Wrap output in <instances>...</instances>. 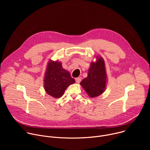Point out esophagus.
I'll use <instances>...</instances> for the list:
<instances>
[{
    "label": "esophagus",
    "instance_id": "esophagus-1",
    "mask_svg": "<svg viewBox=\"0 0 150 150\" xmlns=\"http://www.w3.org/2000/svg\"><path fill=\"white\" fill-rule=\"evenodd\" d=\"M75 81H76V82L77 83H79L81 82V77L76 78H75Z\"/></svg>",
    "mask_w": 150,
    "mask_h": 150
}]
</instances>
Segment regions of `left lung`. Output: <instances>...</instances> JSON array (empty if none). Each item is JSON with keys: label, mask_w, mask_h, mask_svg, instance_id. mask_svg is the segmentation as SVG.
<instances>
[{"label": "left lung", "mask_w": 150, "mask_h": 150, "mask_svg": "<svg viewBox=\"0 0 150 150\" xmlns=\"http://www.w3.org/2000/svg\"><path fill=\"white\" fill-rule=\"evenodd\" d=\"M96 61L90 63L87 77L81 82V87L89 97H97L105 90L108 83V75L104 59L100 55L96 56Z\"/></svg>", "instance_id": "8db88e82"}]
</instances>
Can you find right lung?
<instances>
[{"label":"right lung","mask_w":150,"mask_h":150,"mask_svg":"<svg viewBox=\"0 0 150 150\" xmlns=\"http://www.w3.org/2000/svg\"><path fill=\"white\" fill-rule=\"evenodd\" d=\"M75 82L69 72L63 68L61 62L52 59L48 61L43 78L44 88L48 95L55 98H60Z\"/></svg>","instance_id":"obj_1"}]
</instances>
